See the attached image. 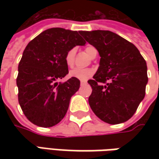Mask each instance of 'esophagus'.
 Here are the masks:
<instances>
[{
	"label": "esophagus",
	"mask_w": 159,
	"mask_h": 159,
	"mask_svg": "<svg viewBox=\"0 0 159 159\" xmlns=\"http://www.w3.org/2000/svg\"><path fill=\"white\" fill-rule=\"evenodd\" d=\"M87 81H86V80H80V85H81V86H83V85H86V84H87Z\"/></svg>",
	"instance_id": "34e87169"
}]
</instances>
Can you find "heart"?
<instances>
[{
	"mask_svg": "<svg viewBox=\"0 0 159 159\" xmlns=\"http://www.w3.org/2000/svg\"><path fill=\"white\" fill-rule=\"evenodd\" d=\"M86 53L89 55L90 57H93V56L95 55L96 52L95 47L93 46H88L85 48ZM75 57H76V48H70L67 52L64 55V62L68 67H72L74 62H75ZM94 70L90 68H74L72 70H70L69 72V76L70 78H75L80 80H86L89 79L90 77L93 75Z\"/></svg>",
	"mask_w": 159,
	"mask_h": 159,
	"instance_id": "1",
	"label": "heart"
}]
</instances>
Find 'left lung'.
I'll list each match as a JSON object with an SVG mask.
<instances>
[{
	"instance_id": "left-lung-1",
	"label": "left lung",
	"mask_w": 159,
	"mask_h": 159,
	"mask_svg": "<svg viewBox=\"0 0 159 159\" xmlns=\"http://www.w3.org/2000/svg\"><path fill=\"white\" fill-rule=\"evenodd\" d=\"M80 34L101 57L94 79L88 81L92 88L89 105L106 123L125 122L145 96L146 61L133 43L112 32L80 31Z\"/></svg>"
}]
</instances>
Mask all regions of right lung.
Segmentation results:
<instances>
[{
	"label": "right lung",
	"mask_w": 159,
	"mask_h": 159,
	"mask_svg": "<svg viewBox=\"0 0 159 159\" xmlns=\"http://www.w3.org/2000/svg\"><path fill=\"white\" fill-rule=\"evenodd\" d=\"M85 44L80 32L64 28L48 29L27 44L18 64L16 86L18 102L33 124L50 127L64 119L80 82L75 78L64 83L57 80L69 72L65 53Z\"/></svg>",
	"instance_id": "add662e5"
}]
</instances>
